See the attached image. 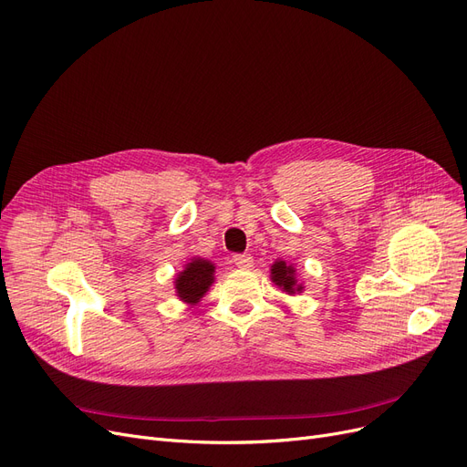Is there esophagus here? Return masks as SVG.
<instances>
[{"label": "esophagus", "mask_w": 467, "mask_h": 467, "mask_svg": "<svg viewBox=\"0 0 467 467\" xmlns=\"http://www.w3.org/2000/svg\"><path fill=\"white\" fill-rule=\"evenodd\" d=\"M234 265L241 270H249L253 266V256L251 254H235L234 256Z\"/></svg>", "instance_id": "1"}]
</instances>
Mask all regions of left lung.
<instances>
[{
	"mask_svg": "<svg viewBox=\"0 0 467 467\" xmlns=\"http://www.w3.org/2000/svg\"><path fill=\"white\" fill-rule=\"evenodd\" d=\"M270 279L279 289L287 295H301L305 291L303 282H298L296 268L293 265H287L285 260L275 258V263L270 266Z\"/></svg>",
	"mask_w": 467,
	"mask_h": 467,
	"instance_id": "8db88e82",
	"label": "left lung"
}]
</instances>
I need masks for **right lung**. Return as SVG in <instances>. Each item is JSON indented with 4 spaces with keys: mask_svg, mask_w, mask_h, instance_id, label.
I'll return each instance as SVG.
<instances>
[{
    "mask_svg": "<svg viewBox=\"0 0 467 467\" xmlns=\"http://www.w3.org/2000/svg\"><path fill=\"white\" fill-rule=\"evenodd\" d=\"M214 270L216 266L207 258L193 256L182 272L174 277L176 296L182 303L195 306L201 303V298L207 295L211 285L214 284Z\"/></svg>",
    "mask_w": 467,
    "mask_h": 467,
    "instance_id": "obj_1",
    "label": "right lung"
}]
</instances>
